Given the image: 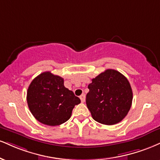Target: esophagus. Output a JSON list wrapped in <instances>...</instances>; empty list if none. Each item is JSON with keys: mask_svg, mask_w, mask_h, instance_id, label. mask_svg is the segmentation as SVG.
Masks as SVG:
<instances>
[{"mask_svg": "<svg viewBox=\"0 0 160 160\" xmlns=\"http://www.w3.org/2000/svg\"><path fill=\"white\" fill-rule=\"evenodd\" d=\"M80 101H81L82 103H83V102H85V95H82L80 96Z\"/></svg>", "mask_w": 160, "mask_h": 160, "instance_id": "esophagus-1", "label": "esophagus"}]
</instances>
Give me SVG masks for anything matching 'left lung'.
Segmentation results:
<instances>
[{
	"label": "left lung",
	"mask_w": 160,
	"mask_h": 160,
	"mask_svg": "<svg viewBox=\"0 0 160 160\" xmlns=\"http://www.w3.org/2000/svg\"><path fill=\"white\" fill-rule=\"evenodd\" d=\"M86 105L92 118L106 125L122 122L132 105L130 82L116 70L107 69L92 80L88 86Z\"/></svg>",
	"instance_id": "1"
}]
</instances>
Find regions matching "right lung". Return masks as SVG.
<instances>
[{
    "instance_id": "obj_1",
    "label": "right lung",
    "mask_w": 160,
    "mask_h": 160,
    "mask_svg": "<svg viewBox=\"0 0 160 160\" xmlns=\"http://www.w3.org/2000/svg\"><path fill=\"white\" fill-rule=\"evenodd\" d=\"M27 101L36 120L49 126H57L71 118L74 106L80 103V99L65 87L63 78L45 72L30 84Z\"/></svg>"
}]
</instances>
